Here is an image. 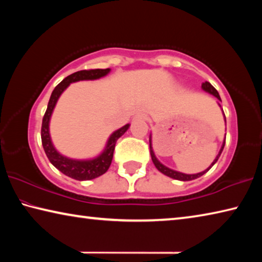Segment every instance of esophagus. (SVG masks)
<instances>
[{
    "instance_id": "34e87169",
    "label": "esophagus",
    "mask_w": 262,
    "mask_h": 262,
    "mask_svg": "<svg viewBox=\"0 0 262 262\" xmlns=\"http://www.w3.org/2000/svg\"><path fill=\"white\" fill-rule=\"evenodd\" d=\"M136 119H140V120H147V114H144V113H139L135 117Z\"/></svg>"
}]
</instances>
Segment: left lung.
Returning a JSON list of instances; mask_svg holds the SVG:
<instances>
[{
	"mask_svg": "<svg viewBox=\"0 0 262 262\" xmlns=\"http://www.w3.org/2000/svg\"><path fill=\"white\" fill-rule=\"evenodd\" d=\"M202 89H203V90H205V91L209 92V94L214 95L217 99H220V100H221V97H220V95H219V92H217L216 89H215L214 86H212L209 82H205V83H202ZM220 106H221V105H220ZM223 113H224V112H223ZM224 117H225V115H224ZM149 142H150V154H151V159H152V162H154V164H155V166L157 167V170H158V171H161L162 173H164L165 176L170 177V178H173V179H177V180H183V181H188V180L196 179V178H199V177H201V176L205 174L206 172L209 171L210 168H211V166L214 165V164L217 162V159L220 158L222 151H223L224 145H225V142H224L223 145H222V149H221V151H220V154H219V156H217L215 161L212 162L211 166H210L209 168H207L206 171L200 172V173H196V174H185V173H180V172H177V171L171 170V168H168V167H166V166H164L163 164L159 163V162L157 161V158L155 157V154H154V151H152V148H151V139L149 140Z\"/></svg>",
	"mask_w": 262,
	"mask_h": 262,
	"instance_id": "left-lung-1",
	"label": "left lung"
}]
</instances>
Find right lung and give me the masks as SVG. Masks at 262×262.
Instances as JSON below:
<instances>
[{"instance_id":"obj_1","label":"right lung","mask_w":262,"mask_h":262,"mask_svg":"<svg viewBox=\"0 0 262 262\" xmlns=\"http://www.w3.org/2000/svg\"><path fill=\"white\" fill-rule=\"evenodd\" d=\"M110 72V69H89V70H81V72H76L68 77H66L63 81L60 82L53 90L50 101H48L47 110L45 115L42 118V125H41V143L43 150L47 158L50 162L54 165L57 170L61 171L62 173L70 177V178L76 180H91L95 179L97 177L104 174L112 163L113 152L115 148V143L119 137H121L125 134L128 129L129 125L123 126L120 129L114 132L112 135L110 136L107 145L104 152L92 161H75V159H69L67 157L62 156L56 151L55 148L53 147L50 132H48V123H50L51 114L53 112V108L56 104L57 99H59L60 95L64 91L72 82L82 81V79H97L99 77L105 76L106 74Z\"/></svg>"}]
</instances>
